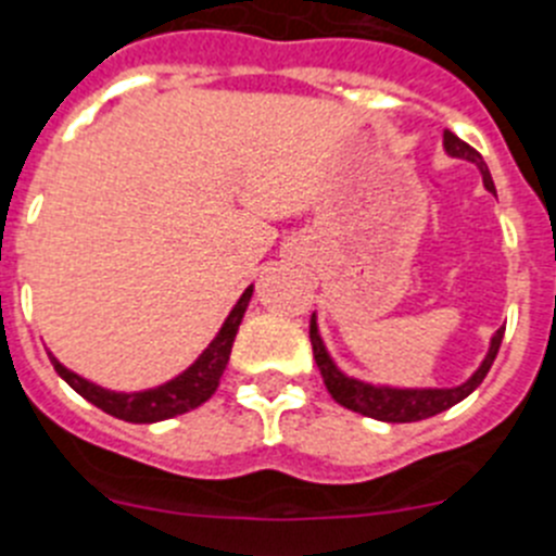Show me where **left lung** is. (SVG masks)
Listing matches in <instances>:
<instances>
[{"label":"left lung","mask_w":556,"mask_h":556,"mask_svg":"<svg viewBox=\"0 0 556 556\" xmlns=\"http://www.w3.org/2000/svg\"><path fill=\"white\" fill-rule=\"evenodd\" d=\"M443 149H446L448 157L468 160L482 174V182L493 197H496V185L490 177L488 163L482 160V154L477 149H471L465 141H459L454 132H443ZM504 327L490 334L488 354L482 357L477 371L465 382L454 384V388H399V384H382V382H368V379H359L346 374L329 354L327 343H324L321 332H318V315L313 313V321H309V343H313V357L318 371H321L324 384H327L329 396L338 404H343L346 409L359 415H368V418H377L384 424H409V421H424V418H432V415L443 413V409L454 407V404L463 402L465 396H471L473 390L482 384V379L488 377L490 365L496 359L498 346H502Z\"/></svg>","instance_id":"8db88e82"}]
</instances>
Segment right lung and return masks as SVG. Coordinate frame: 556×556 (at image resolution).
<instances>
[{"mask_svg": "<svg viewBox=\"0 0 556 556\" xmlns=\"http://www.w3.org/2000/svg\"><path fill=\"white\" fill-rule=\"evenodd\" d=\"M252 293L254 285H249L241 293V299L235 302V307L229 309L227 318H224L216 338L207 343V349H204L182 374H177V377L168 379V382L157 384V388L129 390V393H124V390H110L91 382V379L74 374L72 368H66L52 352H49V359H52L54 371H58L60 379H66L79 396L88 399L93 407L104 409V413L113 415V418H122V421L129 424L166 421V418H174V415L197 409L199 404H204L213 393H216L224 368H227L229 363L235 334H238V327H241L249 302H252Z\"/></svg>", "mask_w": 556, "mask_h": 556, "instance_id": "right-lung-1", "label": "right lung"}]
</instances>
